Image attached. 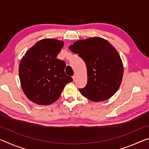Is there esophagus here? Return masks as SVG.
Instances as JSON below:
<instances>
[{"label":"esophagus","mask_w":149,"mask_h":149,"mask_svg":"<svg viewBox=\"0 0 149 149\" xmlns=\"http://www.w3.org/2000/svg\"><path fill=\"white\" fill-rule=\"evenodd\" d=\"M75 77H76V75H73V77H72V78H73V79H74V81H75Z\"/></svg>","instance_id":"obj_1"}]
</instances>
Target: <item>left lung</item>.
<instances>
[{
  "label": "left lung",
  "mask_w": 149,
  "mask_h": 149,
  "mask_svg": "<svg viewBox=\"0 0 149 149\" xmlns=\"http://www.w3.org/2000/svg\"><path fill=\"white\" fill-rule=\"evenodd\" d=\"M70 49L78 54L86 64L87 83L79 89L84 97L93 101H103L114 95L121 85L123 68L114 47L100 37L75 42Z\"/></svg>",
  "instance_id": "left-lung-1"
}]
</instances>
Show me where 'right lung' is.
Segmentation results:
<instances>
[{
    "instance_id": "obj_1",
    "label": "right lung",
    "mask_w": 149,
    "mask_h": 149,
    "mask_svg": "<svg viewBox=\"0 0 149 149\" xmlns=\"http://www.w3.org/2000/svg\"><path fill=\"white\" fill-rule=\"evenodd\" d=\"M64 42L45 39L27 50L19 66V76L25 95L38 104H50L59 99L72 77L65 74V62L56 56Z\"/></svg>"
}]
</instances>
